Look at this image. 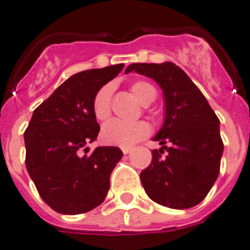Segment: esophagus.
I'll use <instances>...</instances> for the list:
<instances>
[{
  "label": "esophagus",
  "instance_id": "1",
  "mask_svg": "<svg viewBox=\"0 0 250 250\" xmlns=\"http://www.w3.org/2000/svg\"><path fill=\"white\" fill-rule=\"evenodd\" d=\"M122 151H123V154L127 155V154H129V152H131L132 147H122Z\"/></svg>",
  "mask_w": 250,
  "mask_h": 250
}]
</instances>
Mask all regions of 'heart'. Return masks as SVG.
I'll return each mask as SVG.
<instances>
[{
    "label": "heart",
    "mask_w": 250,
    "mask_h": 250,
    "mask_svg": "<svg viewBox=\"0 0 250 250\" xmlns=\"http://www.w3.org/2000/svg\"><path fill=\"white\" fill-rule=\"evenodd\" d=\"M132 94L144 105L152 103L156 98V89L147 81H136L131 85ZM93 113L98 121H106L112 113V87L103 86L93 99ZM150 133V125L145 121L122 122L110 121L102 129V140L108 145L128 147L144 140Z\"/></svg>",
    "instance_id": "obj_1"
}]
</instances>
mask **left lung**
Listing matches in <instances>:
<instances>
[{"mask_svg":"<svg viewBox=\"0 0 250 250\" xmlns=\"http://www.w3.org/2000/svg\"><path fill=\"white\" fill-rule=\"evenodd\" d=\"M131 71L154 79L165 96L164 125L154 137L161 148L152 150L151 164L140 174L145 192L161 206H196L219 177L224 151L219 118L177 64L133 63L125 73Z\"/></svg>","mask_w":250,"mask_h":250,"instance_id":"8db88e82","label":"left lung"}]
</instances>
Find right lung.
<instances>
[{"mask_svg":"<svg viewBox=\"0 0 250 250\" xmlns=\"http://www.w3.org/2000/svg\"><path fill=\"white\" fill-rule=\"evenodd\" d=\"M123 66L83 71L67 79L35 109L25 129L26 170L42 200L57 212H89L108 194L110 174L123 152L115 146H99L86 155L85 146L100 131L94 96Z\"/></svg>","mask_w":250,"mask_h":250,"instance_id":"right-lung-1","label":"right lung"}]
</instances>
